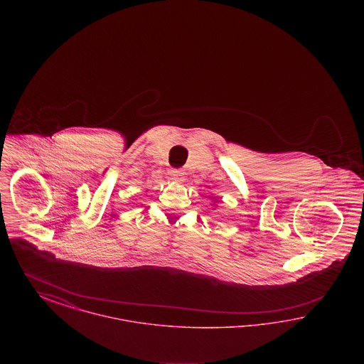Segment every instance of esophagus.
Instances as JSON below:
<instances>
[{
    "instance_id": "34e87169",
    "label": "esophagus",
    "mask_w": 364,
    "mask_h": 364,
    "mask_svg": "<svg viewBox=\"0 0 364 364\" xmlns=\"http://www.w3.org/2000/svg\"><path fill=\"white\" fill-rule=\"evenodd\" d=\"M171 176H172V178L177 180V181H184L186 180V173L183 171H180V169L171 171Z\"/></svg>"
}]
</instances>
